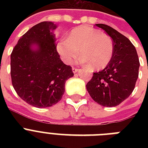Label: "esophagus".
Segmentation results:
<instances>
[{
    "mask_svg": "<svg viewBox=\"0 0 148 148\" xmlns=\"http://www.w3.org/2000/svg\"><path fill=\"white\" fill-rule=\"evenodd\" d=\"M72 71H73V72H74V73H77V72H78L79 71H80V69H78V68H76V67H72Z\"/></svg>",
    "mask_w": 148,
    "mask_h": 148,
    "instance_id": "1",
    "label": "esophagus"
}]
</instances>
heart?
Wrapping results in <instances>:
<instances>
[{
  "label": "heart",
  "mask_w": 148,
  "mask_h": 148,
  "mask_svg": "<svg viewBox=\"0 0 148 148\" xmlns=\"http://www.w3.org/2000/svg\"><path fill=\"white\" fill-rule=\"evenodd\" d=\"M81 53L79 60L90 63L93 67L102 69L110 62L114 54L112 39L101 31L90 26H80L73 29L67 39H61L57 51L61 60L70 64Z\"/></svg>",
  "instance_id": "heart-1"
}]
</instances>
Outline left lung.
Listing matches in <instances>:
<instances>
[{
  "label": "left lung",
  "instance_id": "8db88e82",
  "mask_svg": "<svg viewBox=\"0 0 148 148\" xmlns=\"http://www.w3.org/2000/svg\"><path fill=\"white\" fill-rule=\"evenodd\" d=\"M96 26L112 38L114 54L104 69L94 73L86 88L95 102L103 107H116L133 92L138 77L139 58L128 38L108 25Z\"/></svg>",
  "mask_w": 148,
  "mask_h": 148
}]
</instances>
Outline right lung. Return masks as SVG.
Masks as SVG:
<instances>
[{
  "mask_svg": "<svg viewBox=\"0 0 148 148\" xmlns=\"http://www.w3.org/2000/svg\"><path fill=\"white\" fill-rule=\"evenodd\" d=\"M57 27L51 21L36 24L20 38L10 54L15 91L25 102L38 108L60 101L66 81L74 76L72 67L63 63L56 49L53 31Z\"/></svg>",
  "mask_w": 148,
  "mask_h": 148,
  "instance_id": "obj_1",
  "label": "right lung"
}]
</instances>
